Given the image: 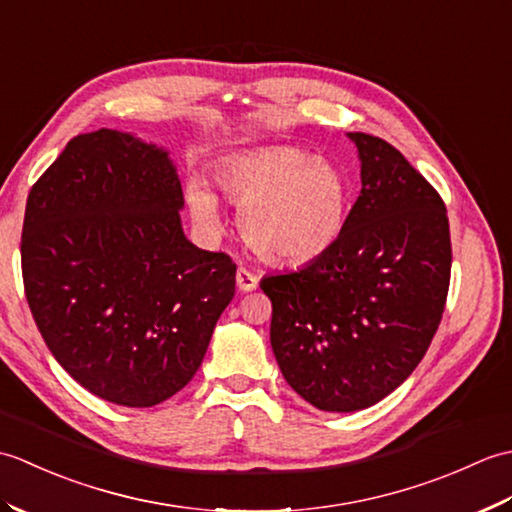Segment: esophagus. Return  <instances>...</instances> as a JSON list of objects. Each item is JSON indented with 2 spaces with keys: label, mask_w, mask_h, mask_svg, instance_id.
<instances>
[{
  "label": "esophagus",
  "mask_w": 512,
  "mask_h": 512,
  "mask_svg": "<svg viewBox=\"0 0 512 512\" xmlns=\"http://www.w3.org/2000/svg\"><path fill=\"white\" fill-rule=\"evenodd\" d=\"M235 281H237V288L242 290V292H253V290H257V284H259V279H257V275H253L250 273L248 268H237V275H235Z\"/></svg>",
  "instance_id": "1"
}]
</instances>
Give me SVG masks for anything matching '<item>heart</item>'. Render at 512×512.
<instances>
[{
    "instance_id": "1",
    "label": "heart",
    "mask_w": 512,
    "mask_h": 512,
    "mask_svg": "<svg viewBox=\"0 0 512 512\" xmlns=\"http://www.w3.org/2000/svg\"><path fill=\"white\" fill-rule=\"evenodd\" d=\"M217 187L242 209V233L268 262L301 266L339 242L350 215V182L325 158L290 145H268L224 158ZM187 204L204 231H222L215 193L200 180L187 184Z\"/></svg>"
}]
</instances>
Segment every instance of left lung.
<instances>
[{"instance_id":"left-lung-1","label":"left lung","mask_w":512,"mask_h":512,"mask_svg":"<svg viewBox=\"0 0 512 512\" xmlns=\"http://www.w3.org/2000/svg\"><path fill=\"white\" fill-rule=\"evenodd\" d=\"M361 195L328 253L264 277L270 345L297 394L323 411H358L400 387L436 334L451 279L440 193L387 140L347 134Z\"/></svg>"}]
</instances>
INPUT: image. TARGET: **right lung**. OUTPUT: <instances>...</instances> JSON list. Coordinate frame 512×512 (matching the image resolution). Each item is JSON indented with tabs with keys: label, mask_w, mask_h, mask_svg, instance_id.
Listing matches in <instances>:
<instances>
[{
	"label": "right lung",
	"mask_w": 512,
	"mask_h": 512,
	"mask_svg": "<svg viewBox=\"0 0 512 512\" xmlns=\"http://www.w3.org/2000/svg\"><path fill=\"white\" fill-rule=\"evenodd\" d=\"M182 206L167 151L116 129L74 136L28 193L32 317L65 372L114 405L178 394L235 295L233 259L184 237Z\"/></svg>",
	"instance_id": "1"
}]
</instances>
